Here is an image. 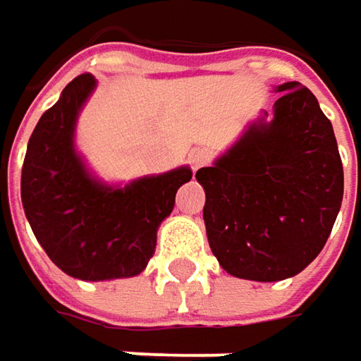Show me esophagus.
Wrapping results in <instances>:
<instances>
[{
  "mask_svg": "<svg viewBox=\"0 0 361 361\" xmlns=\"http://www.w3.org/2000/svg\"><path fill=\"white\" fill-rule=\"evenodd\" d=\"M209 161H211V152L207 148H194L190 152V165H192L194 171L204 167V165H209Z\"/></svg>",
  "mask_w": 361,
  "mask_h": 361,
  "instance_id": "34e87169",
  "label": "esophagus"
}]
</instances>
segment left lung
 I'll use <instances>...</instances> for the list:
<instances>
[{
    "mask_svg": "<svg viewBox=\"0 0 361 361\" xmlns=\"http://www.w3.org/2000/svg\"><path fill=\"white\" fill-rule=\"evenodd\" d=\"M273 115L196 171L204 225L219 264L233 277L283 281L324 247L343 200V165L329 117L300 82L275 88Z\"/></svg>",
    "mask_w": 361,
    "mask_h": 361,
    "instance_id": "left-lung-1",
    "label": "left lung"
}]
</instances>
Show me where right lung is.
Masks as SVG:
<instances>
[{"mask_svg":"<svg viewBox=\"0 0 361 361\" xmlns=\"http://www.w3.org/2000/svg\"><path fill=\"white\" fill-rule=\"evenodd\" d=\"M94 86L90 74H80L41 115L22 165V207L35 238L66 275L136 277L152 258L157 229L192 169L138 178L123 188L97 180L74 147L78 115Z\"/></svg>","mask_w":361,"mask_h":361,"instance_id":"right-lung-1","label":"right lung"}]
</instances>
